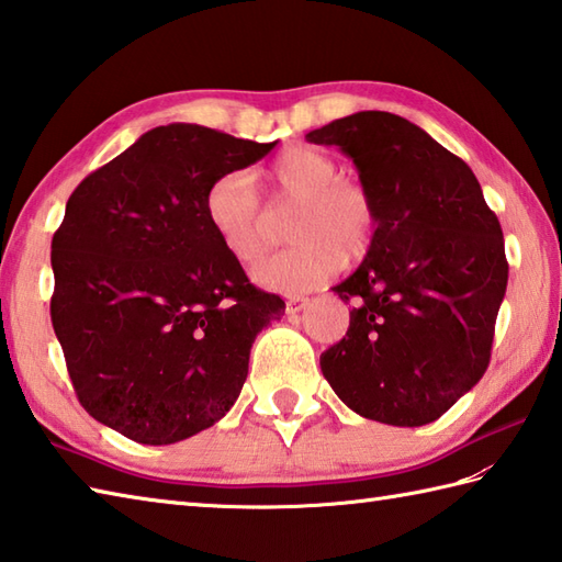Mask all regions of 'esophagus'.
<instances>
[{"instance_id":"obj_1","label":"esophagus","mask_w":562,"mask_h":562,"mask_svg":"<svg viewBox=\"0 0 562 562\" xmlns=\"http://www.w3.org/2000/svg\"><path fill=\"white\" fill-rule=\"evenodd\" d=\"M308 302L312 300H306V296H290L288 304H284V312H288L290 318H296L308 306Z\"/></svg>"}]
</instances>
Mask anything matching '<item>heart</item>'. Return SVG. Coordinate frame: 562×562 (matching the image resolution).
Returning <instances> with one entry per match:
<instances>
[{
  "label": "heart",
  "mask_w": 562,
  "mask_h": 562,
  "mask_svg": "<svg viewBox=\"0 0 562 562\" xmlns=\"http://www.w3.org/2000/svg\"><path fill=\"white\" fill-rule=\"evenodd\" d=\"M268 190L272 205L296 202L290 217L294 246L256 270L260 282L282 292H306L336 274L345 260H360L374 244L379 207L369 188L340 176L326 151L294 147L262 171L220 176L205 193V217L214 236L238 266L266 256V207L252 183Z\"/></svg>",
  "instance_id": "1"
}]
</instances>
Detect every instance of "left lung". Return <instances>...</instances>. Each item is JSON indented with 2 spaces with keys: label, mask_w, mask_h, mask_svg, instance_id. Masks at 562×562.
Listing matches in <instances>:
<instances>
[{
  "label": "left lung",
  "mask_w": 562,
  "mask_h": 562,
  "mask_svg": "<svg viewBox=\"0 0 562 562\" xmlns=\"http://www.w3.org/2000/svg\"><path fill=\"white\" fill-rule=\"evenodd\" d=\"M306 142L352 157L379 207L364 262L333 288L355 306L321 372L369 420L432 423L491 364L509 272L497 214L469 164L401 115L362 111Z\"/></svg>",
  "instance_id": "8db88e82"
}]
</instances>
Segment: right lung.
I'll list each match as a JSON object with an SVG mask.
<instances>
[{
  "label": "right lung",
  "mask_w": 562,
  "mask_h": 562,
  "mask_svg": "<svg viewBox=\"0 0 562 562\" xmlns=\"http://www.w3.org/2000/svg\"><path fill=\"white\" fill-rule=\"evenodd\" d=\"M274 147L161 125L91 171L53 236L50 318L79 403L139 445H173L241 393L278 294L250 284L205 217V193Z\"/></svg>",
  "instance_id": "1"
}]
</instances>
